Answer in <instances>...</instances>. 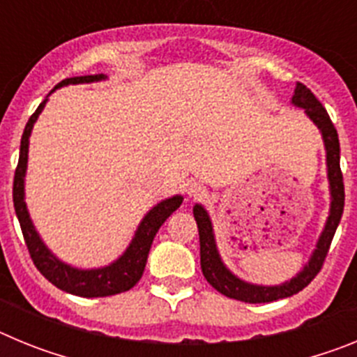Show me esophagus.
<instances>
[{
	"label": "esophagus",
	"instance_id": "obj_1",
	"mask_svg": "<svg viewBox=\"0 0 357 357\" xmlns=\"http://www.w3.org/2000/svg\"><path fill=\"white\" fill-rule=\"evenodd\" d=\"M185 193H188L191 198H198L206 193V189H204V185L202 184H198V182H189L188 188H185Z\"/></svg>",
	"mask_w": 357,
	"mask_h": 357
}]
</instances>
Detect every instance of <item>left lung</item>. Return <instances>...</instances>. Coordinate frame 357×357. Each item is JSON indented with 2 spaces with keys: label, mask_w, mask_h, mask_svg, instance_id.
Returning a JSON list of instances; mask_svg holds the SVG:
<instances>
[{
  "label": "left lung",
  "mask_w": 357,
  "mask_h": 357,
  "mask_svg": "<svg viewBox=\"0 0 357 357\" xmlns=\"http://www.w3.org/2000/svg\"><path fill=\"white\" fill-rule=\"evenodd\" d=\"M291 103L298 109H304L305 116L318 127L326 146V162H327V181H329L331 193V207L329 216L326 220V225L321 230L320 238L317 241L313 254L304 264L301 272L291 277L289 280L277 286H263L252 284L247 280L239 279L238 275L230 272L225 263L222 261V255L218 252L216 238H214L213 222H211L209 213L202 204H195L193 214L198 225V236H200V266L204 277L211 286L222 295L236 301L248 302V304H263V302H273L279 298H288L295 293L302 291L311 280L320 272L321 264L326 261V255L329 252L331 241L334 238V232L338 229V223L342 220L343 206H345V188H343V175L340 169V141L338 132L334 128L327 110L324 109L311 91L304 84H296L295 93H293Z\"/></svg>",
  "instance_id": "left-lung-1"
}]
</instances>
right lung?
Segmentation results:
<instances>
[{"label": "right lung", "mask_w": 357, "mask_h": 357, "mask_svg": "<svg viewBox=\"0 0 357 357\" xmlns=\"http://www.w3.org/2000/svg\"><path fill=\"white\" fill-rule=\"evenodd\" d=\"M105 78L107 75H87V77L66 78V80H62L61 84L53 87L52 93L59 89V87H66V85L93 84V82H102ZM48 96L44 98V102L37 107V110L30 116L26 127H24L23 137H21V148H19V162L14 175V209L15 214H17L19 223H21V230H23L24 243H26L31 261L37 266V270L52 284H55L62 291L71 293V295L94 298V296H109L128 291V289L134 288L139 282L141 275H143L148 254H150V247L151 243H153V238H155L157 230L168 220L173 211L181 207L184 198L181 195H175V197L166 198V200L159 202L157 206L151 207L144 214L139 225H137V230H135L134 238H132L127 250L123 252L118 259L107 264V266L84 270V268H75L59 259L40 239L39 232H37L33 222H31L30 213H28L26 202H24V176H26L28 146H30L31 128H33L37 118H39L44 105L48 102Z\"/></svg>", "instance_id": "right-lung-1"}]
</instances>
